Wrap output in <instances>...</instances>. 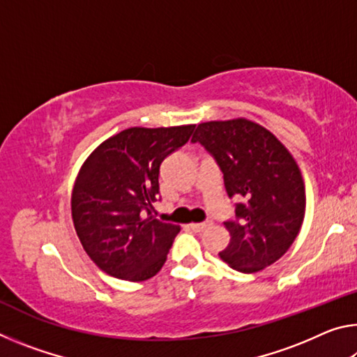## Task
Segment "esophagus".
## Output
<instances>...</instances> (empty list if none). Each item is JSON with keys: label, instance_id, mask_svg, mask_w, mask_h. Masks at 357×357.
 <instances>
[{"label": "esophagus", "instance_id": "esophagus-1", "mask_svg": "<svg viewBox=\"0 0 357 357\" xmlns=\"http://www.w3.org/2000/svg\"><path fill=\"white\" fill-rule=\"evenodd\" d=\"M209 225H211V223H190L189 227H190L195 233H202V231H204V229H206Z\"/></svg>", "mask_w": 357, "mask_h": 357}]
</instances>
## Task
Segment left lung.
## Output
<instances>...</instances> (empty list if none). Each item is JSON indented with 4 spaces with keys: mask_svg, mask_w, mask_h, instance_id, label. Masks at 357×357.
Instances as JSON below:
<instances>
[{
    "mask_svg": "<svg viewBox=\"0 0 357 357\" xmlns=\"http://www.w3.org/2000/svg\"><path fill=\"white\" fill-rule=\"evenodd\" d=\"M192 142L215 157L228 195L244 198L236 220L223 223L229 243L219 257L245 274L275 263L305 215L304 178L291 153L273 132L247 118L198 124Z\"/></svg>",
    "mask_w": 357,
    "mask_h": 357,
    "instance_id": "8db88e82",
    "label": "left lung"
}]
</instances>
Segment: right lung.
<instances>
[{
  "instance_id": "right-lung-1",
  "label": "right lung",
  "mask_w": 357,
  "mask_h": 357,
  "mask_svg": "<svg viewBox=\"0 0 357 357\" xmlns=\"http://www.w3.org/2000/svg\"><path fill=\"white\" fill-rule=\"evenodd\" d=\"M193 128L124 129L83 162L72 189V222L84 252L108 275L143 282L164 266L181 228L151 211L162 160L187 143Z\"/></svg>"
}]
</instances>
